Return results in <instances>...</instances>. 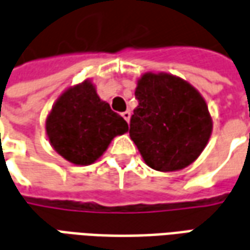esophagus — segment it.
<instances>
[{"instance_id":"esophagus-1","label":"esophagus","mask_w":250,"mask_h":250,"mask_svg":"<svg viewBox=\"0 0 250 250\" xmlns=\"http://www.w3.org/2000/svg\"><path fill=\"white\" fill-rule=\"evenodd\" d=\"M122 117H124V120H125V121L126 122H129V120H130V111H124V113H122Z\"/></svg>"}]
</instances>
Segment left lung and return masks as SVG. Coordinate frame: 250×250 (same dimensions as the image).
Returning a JSON list of instances; mask_svg holds the SVG:
<instances>
[{
    "mask_svg": "<svg viewBox=\"0 0 250 250\" xmlns=\"http://www.w3.org/2000/svg\"><path fill=\"white\" fill-rule=\"evenodd\" d=\"M134 95L139 106L129 134L150 168L169 172L195 162L211 136L213 121L199 91L171 74L146 72Z\"/></svg>",
    "mask_w": 250,
    "mask_h": 250,
    "instance_id": "obj_1",
    "label": "left lung"
}]
</instances>
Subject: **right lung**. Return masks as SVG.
Wrapping results in <instances>:
<instances>
[{
	"label": "right lung",
	"mask_w": 250,
	"mask_h": 250,
	"mask_svg": "<svg viewBox=\"0 0 250 250\" xmlns=\"http://www.w3.org/2000/svg\"><path fill=\"white\" fill-rule=\"evenodd\" d=\"M45 130L60 156L77 166H88L129 128L109 104L101 101L93 83L84 81L58 98L47 117Z\"/></svg>",
	"instance_id": "add662e5"
}]
</instances>
